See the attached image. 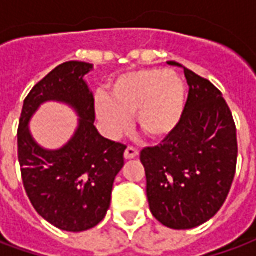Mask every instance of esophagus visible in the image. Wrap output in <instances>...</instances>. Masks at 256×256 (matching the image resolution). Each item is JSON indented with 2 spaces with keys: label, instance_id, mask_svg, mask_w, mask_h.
I'll use <instances>...</instances> for the list:
<instances>
[{
  "label": "esophagus",
  "instance_id": "34e87169",
  "mask_svg": "<svg viewBox=\"0 0 256 256\" xmlns=\"http://www.w3.org/2000/svg\"><path fill=\"white\" fill-rule=\"evenodd\" d=\"M138 155H140L138 150H136V148H133V146H128V150H124V159H128V160L134 159V158H137Z\"/></svg>",
  "mask_w": 256,
  "mask_h": 256
}]
</instances>
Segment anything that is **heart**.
<instances>
[{"label": "heart", "mask_w": 256, "mask_h": 256, "mask_svg": "<svg viewBox=\"0 0 256 256\" xmlns=\"http://www.w3.org/2000/svg\"><path fill=\"white\" fill-rule=\"evenodd\" d=\"M186 90L178 74L158 68L123 74L112 82L108 97L96 98V115L104 133L118 138L130 116L150 138L163 140L177 128L185 110Z\"/></svg>", "instance_id": "b5f03b06"}]
</instances>
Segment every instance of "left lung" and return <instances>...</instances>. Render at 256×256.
<instances>
[{"mask_svg":"<svg viewBox=\"0 0 256 256\" xmlns=\"http://www.w3.org/2000/svg\"><path fill=\"white\" fill-rule=\"evenodd\" d=\"M184 72L189 96L181 122L140 156L150 212L177 230L203 225L220 211L237 163L236 126L222 93L188 68Z\"/></svg>","mask_w":256,"mask_h":256,"instance_id":"left-lung-1","label":"left lung"}]
</instances>
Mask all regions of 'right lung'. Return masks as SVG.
Listing matches in <instances>:
<instances>
[{"mask_svg":"<svg viewBox=\"0 0 256 256\" xmlns=\"http://www.w3.org/2000/svg\"><path fill=\"white\" fill-rule=\"evenodd\" d=\"M93 64L67 62L32 88L23 104L18 132L19 163L27 196L36 212L66 232H84L104 220L111 206L126 146L96 128L94 97L84 75ZM66 104L78 115L73 137L58 150L36 142L30 122L42 104Z\"/></svg>","mask_w":256,"mask_h":256,"instance_id":"obj_1","label":"right lung"}]
</instances>
